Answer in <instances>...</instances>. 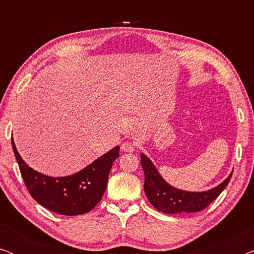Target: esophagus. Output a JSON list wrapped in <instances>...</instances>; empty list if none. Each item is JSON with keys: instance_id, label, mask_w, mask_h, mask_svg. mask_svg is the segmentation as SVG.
I'll return each mask as SVG.
<instances>
[{"instance_id": "1", "label": "esophagus", "mask_w": 254, "mask_h": 254, "mask_svg": "<svg viewBox=\"0 0 254 254\" xmlns=\"http://www.w3.org/2000/svg\"><path fill=\"white\" fill-rule=\"evenodd\" d=\"M121 150H123L124 152H131V151H134V144L131 143V142H129V141L124 142V143L121 144Z\"/></svg>"}]
</instances>
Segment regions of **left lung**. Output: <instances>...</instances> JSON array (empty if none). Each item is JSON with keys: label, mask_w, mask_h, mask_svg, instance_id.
Segmentation results:
<instances>
[{"label": "left lung", "mask_w": 254, "mask_h": 254, "mask_svg": "<svg viewBox=\"0 0 254 254\" xmlns=\"http://www.w3.org/2000/svg\"><path fill=\"white\" fill-rule=\"evenodd\" d=\"M141 165L144 171V192L149 202L156 209L164 214H184L196 213L206 208L220 195L230 182L232 171L228 178L220 185L202 192H190L184 190L166 182L159 175L151 159L141 154Z\"/></svg>", "instance_id": "left-lung-1"}]
</instances>
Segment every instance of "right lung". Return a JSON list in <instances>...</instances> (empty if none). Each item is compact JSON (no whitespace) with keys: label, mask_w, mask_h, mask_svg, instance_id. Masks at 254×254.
<instances>
[{"label":"right lung","mask_w":254,"mask_h":254,"mask_svg":"<svg viewBox=\"0 0 254 254\" xmlns=\"http://www.w3.org/2000/svg\"><path fill=\"white\" fill-rule=\"evenodd\" d=\"M13 154L31 196L41 206L67 216L85 214L92 209L105 193L109 173L119 157V145L86 165L81 171L65 177H51L26 164L11 138Z\"/></svg>","instance_id":"obj_1"}]
</instances>
